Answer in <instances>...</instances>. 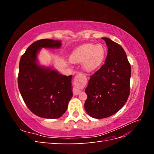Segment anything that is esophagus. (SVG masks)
Segmentation results:
<instances>
[{
	"mask_svg": "<svg viewBox=\"0 0 154 154\" xmlns=\"http://www.w3.org/2000/svg\"><path fill=\"white\" fill-rule=\"evenodd\" d=\"M83 74L81 73H78L77 75H76L75 78H74V85L75 87L74 88V94L78 95L79 93H80L81 90L80 88V85H83L84 84V80H83Z\"/></svg>",
	"mask_w": 154,
	"mask_h": 154,
	"instance_id": "obj_1",
	"label": "esophagus"
}]
</instances>
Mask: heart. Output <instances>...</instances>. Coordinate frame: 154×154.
I'll return each mask as SVG.
<instances>
[{"label":"heart","mask_w":154,"mask_h":154,"mask_svg":"<svg viewBox=\"0 0 154 154\" xmlns=\"http://www.w3.org/2000/svg\"><path fill=\"white\" fill-rule=\"evenodd\" d=\"M106 51L102 44H87L74 50L70 57L73 63H82L85 71L91 72L96 71L103 63Z\"/></svg>","instance_id":"1"}]
</instances>
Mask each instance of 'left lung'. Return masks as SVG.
<instances>
[{"label": "left lung", "instance_id": "left-lung-1", "mask_svg": "<svg viewBox=\"0 0 154 154\" xmlns=\"http://www.w3.org/2000/svg\"><path fill=\"white\" fill-rule=\"evenodd\" d=\"M102 39L108 47L105 62L90 77L85 88V109L96 119L108 118L124 106L130 94L131 76V67L123 48L109 38Z\"/></svg>", "mask_w": 154, "mask_h": 154}]
</instances>
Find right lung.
<instances>
[{
	"mask_svg": "<svg viewBox=\"0 0 154 154\" xmlns=\"http://www.w3.org/2000/svg\"><path fill=\"white\" fill-rule=\"evenodd\" d=\"M60 40L42 39L30 45L19 63L18 85L26 105L40 118L57 119L66 112L72 97V75L60 74L38 63L37 54L42 48L58 49Z\"/></svg>",
	"mask_w": 154,
	"mask_h": 154,
	"instance_id": "add662e5",
	"label": "right lung"
}]
</instances>
